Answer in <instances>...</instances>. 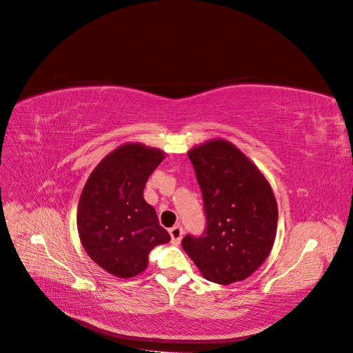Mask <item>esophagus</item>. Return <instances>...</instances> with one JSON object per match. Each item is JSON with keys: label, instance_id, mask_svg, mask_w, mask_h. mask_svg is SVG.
Masks as SVG:
<instances>
[{"label": "esophagus", "instance_id": "obj_1", "mask_svg": "<svg viewBox=\"0 0 353 353\" xmlns=\"http://www.w3.org/2000/svg\"><path fill=\"white\" fill-rule=\"evenodd\" d=\"M170 236H172V243L173 245H179L180 240L183 237V228L181 226H173L170 230H169Z\"/></svg>", "mask_w": 353, "mask_h": 353}]
</instances>
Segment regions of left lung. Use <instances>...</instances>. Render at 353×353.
<instances>
[{
    "label": "left lung",
    "mask_w": 353,
    "mask_h": 353,
    "mask_svg": "<svg viewBox=\"0 0 353 353\" xmlns=\"http://www.w3.org/2000/svg\"><path fill=\"white\" fill-rule=\"evenodd\" d=\"M203 196L206 230L184 236L181 246L208 281H245L270 253L277 203L261 170L226 140H212L188 153Z\"/></svg>",
    "instance_id": "8db88e82"
}]
</instances>
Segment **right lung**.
Returning a JSON list of instances; mask_svg holds the SVG:
<instances>
[{"label":"right lung","mask_w":353,"mask_h":353,"mask_svg":"<svg viewBox=\"0 0 353 353\" xmlns=\"http://www.w3.org/2000/svg\"><path fill=\"white\" fill-rule=\"evenodd\" d=\"M159 148L120 145L90 174L81 192L77 229L87 254L117 277H133L148 265V253L170 242L153 206L143 197L150 174L163 161Z\"/></svg>","instance_id":"right-lung-1"}]
</instances>
